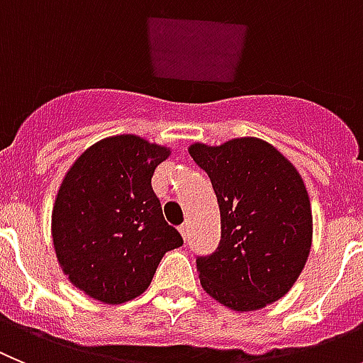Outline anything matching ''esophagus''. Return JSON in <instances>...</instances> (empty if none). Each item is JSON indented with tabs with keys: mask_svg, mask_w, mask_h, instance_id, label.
<instances>
[{
	"mask_svg": "<svg viewBox=\"0 0 363 363\" xmlns=\"http://www.w3.org/2000/svg\"><path fill=\"white\" fill-rule=\"evenodd\" d=\"M179 231H181V235H182V238H188V224H182V226H179Z\"/></svg>",
	"mask_w": 363,
	"mask_h": 363,
	"instance_id": "esophagus-1",
	"label": "esophagus"
}]
</instances>
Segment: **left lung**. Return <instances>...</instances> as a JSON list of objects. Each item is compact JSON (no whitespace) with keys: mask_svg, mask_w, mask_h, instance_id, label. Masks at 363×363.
<instances>
[{"mask_svg":"<svg viewBox=\"0 0 363 363\" xmlns=\"http://www.w3.org/2000/svg\"><path fill=\"white\" fill-rule=\"evenodd\" d=\"M204 169L220 210V244L199 257L201 286L233 311L282 298L308 262L313 215L298 169L259 137L188 148Z\"/></svg>","mask_w":363,"mask_h":363,"instance_id":"left-lung-1","label":"left lung"}]
</instances>
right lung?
I'll return each instance as SVG.
<instances>
[{
	"mask_svg": "<svg viewBox=\"0 0 363 363\" xmlns=\"http://www.w3.org/2000/svg\"><path fill=\"white\" fill-rule=\"evenodd\" d=\"M168 146L133 133L101 139L65 175L52 210L61 269L90 298L117 306L143 295L182 237L162 217L152 175Z\"/></svg>",
	"mask_w": 363,
	"mask_h": 363,
	"instance_id": "right-lung-1",
	"label": "right lung"
}]
</instances>
